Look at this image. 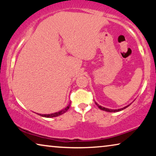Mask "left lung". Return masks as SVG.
Masks as SVG:
<instances>
[{
    "mask_svg": "<svg viewBox=\"0 0 156 156\" xmlns=\"http://www.w3.org/2000/svg\"><path fill=\"white\" fill-rule=\"evenodd\" d=\"M95 104H96V105H97V106H98V107H99V108H100V109L103 110V111H105V112H120V111L123 110V109H124V108H126V107H128V106H129L131 105V104H129V105L125 106V107H123V108H120V109H109V108H105V107H102L101 106L99 105V104H98L97 103V102H95Z\"/></svg>",
    "mask_w": 156,
    "mask_h": 156,
    "instance_id": "obj_1",
    "label": "left lung"
}]
</instances>
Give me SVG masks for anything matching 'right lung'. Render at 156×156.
I'll return each mask as SVG.
<instances>
[{
    "label": "right lung",
    "instance_id": "add662e5",
    "mask_svg": "<svg viewBox=\"0 0 156 156\" xmlns=\"http://www.w3.org/2000/svg\"><path fill=\"white\" fill-rule=\"evenodd\" d=\"M69 106H70V104L65 108H64V109L62 110V111H59V112H58L54 113V114H40V116H43V117H46V118H52V117L58 116H59V115L63 114L64 113L67 112V110L69 108Z\"/></svg>",
    "mask_w": 156,
    "mask_h": 156
}]
</instances>
